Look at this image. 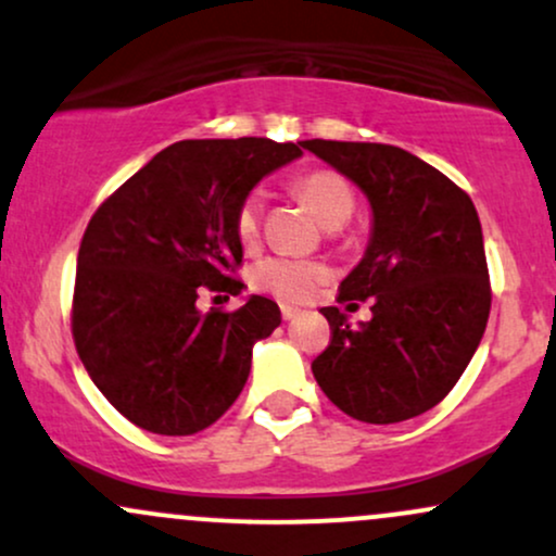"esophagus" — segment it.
Here are the masks:
<instances>
[{
    "label": "esophagus",
    "mask_w": 556,
    "mask_h": 556,
    "mask_svg": "<svg viewBox=\"0 0 556 556\" xmlns=\"http://www.w3.org/2000/svg\"><path fill=\"white\" fill-rule=\"evenodd\" d=\"M279 311H282L285 321H292V318H298V314H300V308H295V305H287V303L279 305Z\"/></svg>",
    "instance_id": "1"
}]
</instances>
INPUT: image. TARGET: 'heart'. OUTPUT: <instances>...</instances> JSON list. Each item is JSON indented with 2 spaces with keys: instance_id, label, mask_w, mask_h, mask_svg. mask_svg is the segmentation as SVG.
Returning <instances> with one entry per match:
<instances>
[{
  "instance_id": "b5f03b06",
  "label": "heart",
  "mask_w": 556,
  "mask_h": 556,
  "mask_svg": "<svg viewBox=\"0 0 556 556\" xmlns=\"http://www.w3.org/2000/svg\"><path fill=\"white\" fill-rule=\"evenodd\" d=\"M298 193L308 201L324 227H342L355 212V193L340 172L316 169L308 172L298 180ZM261 216H264V193L253 190L240 201L238 212H235V232L242 245H253L261 232ZM327 266L316 264V261H300V258H264L256 264L251 279L258 290L271 292V295L285 300H308L316 292V287L327 279Z\"/></svg>"
}]
</instances>
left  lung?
I'll return each instance as SVG.
<instances>
[{"label":"left lung","instance_id":"1","mask_svg":"<svg viewBox=\"0 0 556 556\" xmlns=\"http://www.w3.org/2000/svg\"><path fill=\"white\" fill-rule=\"evenodd\" d=\"M371 208L363 258L340 300L371 298V318L321 308L331 344L311 363L318 387L363 424H400L439 405L486 331L491 290L478 212L450 177L384 143L303 140Z\"/></svg>","mask_w":556,"mask_h":556}]
</instances>
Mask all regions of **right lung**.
Here are the masks:
<instances>
[{"mask_svg": "<svg viewBox=\"0 0 556 556\" xmlns=\"http://www.w3.org/2000/svg\"><path fill=\"white\" fill-rule=\"evenodd\" d=\"M303 156L269 138L180 140L151 159L88 222L78 251L73 337L99 392L127 420L190 437L229 410L253 344L282 324L248 295L232 314H201L198 292H240L235 212L256 185Z\"/></svg>", "mask_w": 556, "mask_h": 556, "instance_id": "obj_1", "label": "right lung"}]
</instances>
